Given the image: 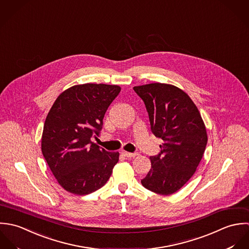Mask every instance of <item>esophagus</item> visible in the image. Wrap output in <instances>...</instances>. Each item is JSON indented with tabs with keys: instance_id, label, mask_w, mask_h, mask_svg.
I'll return each mask as SVG.
<instances>
[{
	"instance_id": "1",
	"label": "esophagus",
	"mask_w": 249,
	"mask_h": 249,
	"mask_svg": "<svg viewBox=\"0 0 249 249\" xmlns=\"http://www.w3.org/2000/svg\"><path fill=\"white\" fill-rule=\"evenodd\" d=\"M122 154L127 157V158H132V157H136L138 154L137 153H130V152H126V151H123Z\"/></svg>"
}]
</instances>
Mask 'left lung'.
I'll return each mask as SVG.
<instances>
[{
    "label": "left lung",
    "instance_id": "8db88e82",
    "mask_svg": "<svg viewBox=\"0 0 249 249\" xmlns=\"http://www.w3.org/2000/svg\"><path fill=\"white\" fill-rule=\"evenodd\" d=\"M134 90L145 104L151 131L162 140L160 152L150 157L151 169L142 184L151 192L169 196L195 174L208 138L198 108L182 89L167 84H148Z\"/></svg>",
    "mask_w": 249,
    "mask_h": 249
}]
</instances>
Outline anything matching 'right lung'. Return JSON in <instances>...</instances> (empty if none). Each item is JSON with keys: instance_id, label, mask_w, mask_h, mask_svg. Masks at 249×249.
<instances>
[{"instance_id": "obj_1", "label": "right lung", "mask_w": 249, "mask_h": 249, "mask_svg": "<svg viewBox=\"0 0 249 249\" xmlns=\"http://www.w3.org/2000/svg\"><path fill=\"white\" fill-rule=\"evenodd\" d=\"M121 89L104 84L74 86L51 107L41 139L42 154L58 184L67 192L89 195L109 179L119 159L91 142L104 115Z\"/></svg>"}]
</instances>
